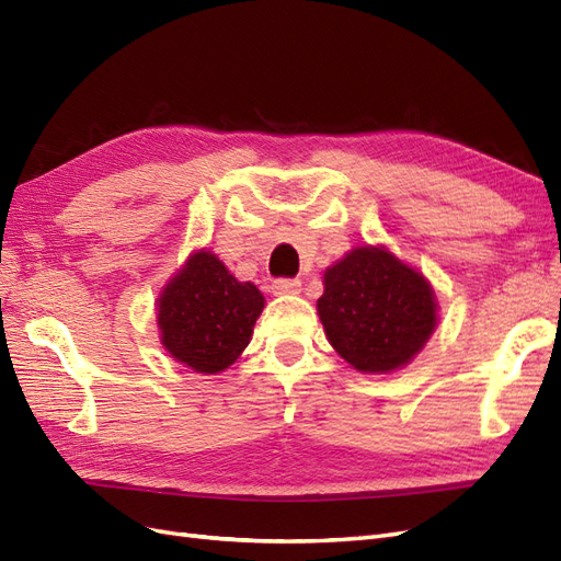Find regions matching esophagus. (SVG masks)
<instances>
[{"label":"esophagus","instance_id":"1","mask_svg":"<svg viewBox=\"0 0 561 561\" xmlns=\"http://www.w3.org/2000/svg\"><path fill=\"white\" fill-rule=\"evenodd\" d=\"M301 290V280L297 278H276L271 283V293L274 295H297Z\"/></svg>","mask_w":561,"mask_h":561}]
</instances>
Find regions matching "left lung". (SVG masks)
Instances as JSON below:
<instances>
[{"label": "left lung", "instance_id": "left-lung-1", "mask_svg": "<svg viewBox=\"0 0 561 561\" xmlns=\"http://www.w3.org/2000/svg\"><path fill=\"white\" fill-rule=\"evenodd\" d=\"M318 316L332 348L365 375L404 367L437 325L431 283L383 245H363L328 266Z\"/></svg>", "mask_w": 561, "mask_h": 561}]
</instances>
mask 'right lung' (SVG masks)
I'll list each match as a JSON object with an SVG mask.
<instances>
[{"label":"right lung","mask_w":561,"mask_h":561,"mask_svg":"<svg viewBox=\"0 0 561 561\" xmlns=\"http://www.w3.org/2000/svg\"><path fill=\"white\" fill-rule=\"evenodd\" d=\"M161 344L201 375H217L250 344L264 297L236 280L213 252L198 250L165 283L157 299Z\"/></svg>","instance_id":"add662e5"}]
</instances>
